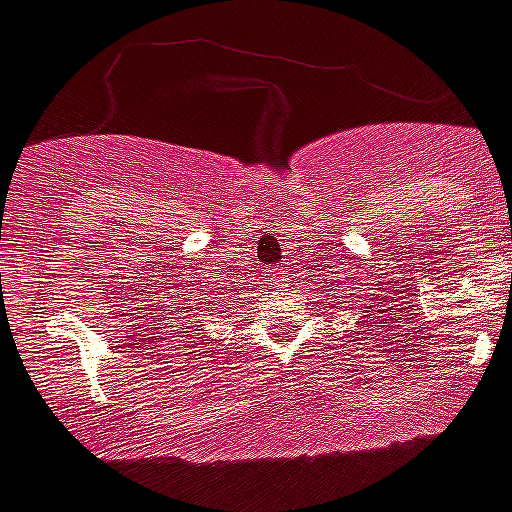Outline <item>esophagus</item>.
<instances>
[{"label":"esophagus","mask_w":512,"mask_h":512,"mask_svg":"<svg viewBox=\"0 0 512 512\" xmlns=\"http://www.w3.org/2000/svg\"><path fill=\"white\" fill-rule=\"evenodd\" d=\"M276 281H284V276H279V274H276Z\"/></svg>","instance_id":"34e87169"}]
</instances>
